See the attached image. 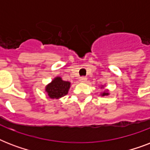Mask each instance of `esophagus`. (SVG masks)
Instances as JSON below:
<instances>
[{
    "label": "esophagus",
    "instance_id": "esophagus-1",
    "mask_svg": "<svg viewBox=\"0 0 150 150\" xmlns=\"http://www.w3.org/2000/svg\"><path fill=\"white\" fill-rule=\"evenodd\" d=\"M80 82H86L87 81V78L84 77V76H82V77L80 78Z\"/></svg>",
    "mask_w": 150,
    "mask_h": 150
}]
</instances>
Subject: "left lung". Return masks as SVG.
Masks as SVG:
<instances>
[{"label": "left lung", "instance_id": "left-lung-1", "mask_svg": "<svg viewBox=\"0 0 150 150\" xmlns=\"http://www.w3.org/2000/svg\"><path fill=\"white\" fill-rule=\"evenodd\" d=\"M101 88H103V86H102ZM108 95H109V93H108V91H107H107H104L103 93H101V96H108Z\"/></svg>", "mask_w": 150, "mask_h": 150}]
</instances>
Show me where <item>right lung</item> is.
<instances>
[{
  "label": "right lung",
  "instance_id": "add662e5",
  "mask_svg": "<svg viewBox=\"0 0 150 150\" xmlns=\"http://www.w3.org/2000/svg\"><path fill=\"white\" fill-rule=\"evenodd\" d=\"M70 86V82L64 81L61 77H56L46 86L45 90L50 98L59 99L68 94Z\"/></svg>",
  "mask_w": 150,
  "mask_h": 150
}]
</instances>
